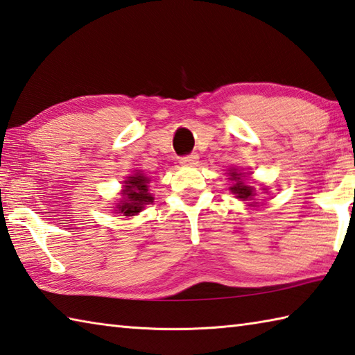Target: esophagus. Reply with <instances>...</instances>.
Returning a JSON list of instances; mask_svg holds the SVG:
<instances>
[{
	"mask_svg": "<svg viewBox=\"0 0 355 355\" xmlns=\"http://www.w3.org/2000/svg\"><path fill=\"white\" fill-rule=\"evenodd\" d=\"M198 159L199 157H198L196 153H191V155H189V156L180 157V164H182V165H196Z\"/></svg>",
	"mask_w": 355,
	"mask_h": 355,
	"instance_id": "esophagus-1",
	"label": "esophagus"
}]
</instances>
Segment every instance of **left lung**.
Returning a JSON list of instances; mask_svg holds the SVG:
<instances>
[{"mask_svg":"<svg viewBox=\"0 0 355 355\" xmlns=\"http://www.w3.org/2000/svg\"><path fill=\"white\" fill-rule=\"evenodd\" d=\"M230 180H233L230 190H232V193H235V195H236L239 199L249 200V199H252L253 196H255V190H253L252 187L244 184L243 173L232 171V173H230Z\"/></svg>","mask_w":355,"mask_h":355,"instance_id":"8db88e82","label":"left lung"}]
</instances>
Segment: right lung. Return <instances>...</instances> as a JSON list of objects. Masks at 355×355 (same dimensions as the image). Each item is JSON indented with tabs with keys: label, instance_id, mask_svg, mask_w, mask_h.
<instances>
[{
	"label": "right lung",
	"instance_id": "1",
	"mask_svg": "<svg viewBox=\"0 0 355 355\" xmlns=\"http://www.w3.org/2000/svg\"><path fill=\"white\" fill-rule=\"evenodd\" d=\"M123 190V200H120L116 211L123 213L125 216H132L144 209L145 204L153 202V196L148 193V178L144 175L130 176L128 180H125Z\"/></svg>",
	"mask_w": 355,
	"mask_h": 355
}]
</instances>
